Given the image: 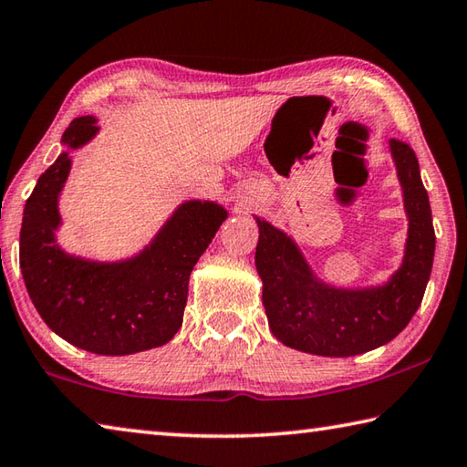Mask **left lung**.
I'll list each match as a JSON object with an SVG mask.
<instances>
[{
  "label": "left lung",
  "instance_id": "left-lung-1",
  "mask_svg": "<svg viewBox=\"0 0 467 467\" xmlns=\"http://www.w3.org/2000/svg\"><path fill=\"white\" fill-rule=\"evenodd\" d=\"M389 150L404 192L409 241L386 285L338 290L318 282L290 236L257 218L263 306L271 333L292 349L325 358L366 353L392 341L420 306L435 255L433 218L414 150L398 139L389 140Z\"/></svg>",
  "mask_w": 467,
  "mask_h": 467
}]
</instances>
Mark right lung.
I'll list each match as a JSON object with an SVG mask.
<instances>
[{
  "instance_id": "add662e5",
  "label": "right lung",
  "mask_w": 467,
  "mask_h": 467,
  "mask_svg": "<svg viewBox=\"0 0 467 467\" xmlns=\"http://www.w3.org/2000/svg\"><path fill=\"white\" fill-rule=\"evenodd\" d=\"M93 116L75 118L63 132L67 149L96 137ZM71 169L58 155L24 206L20 267L42 320L65 341L98 355H130L171 341L183 320L193 265L214 239L226 210L192 200L175 210L134 259L98 263L67 255L55 243L57 200Z\"/></svg>"
}]
</instances>
